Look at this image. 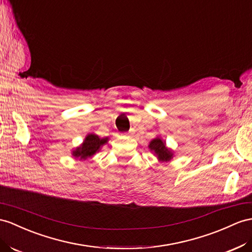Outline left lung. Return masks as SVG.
I'll use <instances>...</instances> for the list:
<instances>
[{
	"label": "left lung",
	"mask_w": 252,
	"mask_h": 252,
	"mask_svg": "<svg viewBox=\"0 0 252 252\" xmlns=\"http://www.w3.org/2000/svg\"><path fill=\"white\" fill-rule=\"evenodd\" d=\"M148 148L153 153V156L157 157L159 163H169L173 158V156H175L173 150L167 147L166 141L159 136L153 138L149 143Z\"/></svg>",
	"instance_id": "obj_1"
}]
</instances>
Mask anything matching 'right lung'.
Returning <instances> with one entry per match:
<instances>
[{
	"mask_svg": "<svg viewBox=\"0 0 252 252\" xmlns=\"http://www.w3.org/2000/svg\"><path fill=\"white\" fill-rule=\"evenodd\" d=\"M108 137H99L96 134H87L83 143L71 151V156L79 160H86L92 158L96 152L101 150V148L106 145Z\"/></svg>",
	"mask_w": 252,
	"mask_h": 252,
	"instance_id": "right-lung-1",
	"label": "right lung"
}]
</instances>
